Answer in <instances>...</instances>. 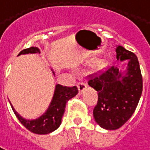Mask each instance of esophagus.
<instances>
[{
    "instance_id": "1",
    "label": "esophagus",
    "mask_w": 150,
    "mask_h": 150,
    "mask_svg": "<svg viewBox=\"0 0 150 150\" xmlns=\"http://www.w3.org/2000/svg\"><path fill=\"white\" fill-rule=\"evenodd\" d=\"M77 87H78L79 94H82V93L86 90V88H87V84H86L85 83H83V82H81V83H79L78 85H77Z\"/></svg>"
}]
</instances>
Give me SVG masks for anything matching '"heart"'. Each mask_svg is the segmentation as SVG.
<instances>
[{"label": "heart", "instance_id": "b5f03b06", "mask_svg": "<svg viewBox=\"0 0 150 150\" xmlns=\"http://www.w3.org/2000/svg\"><path fill=\"white\" fill-rule=\"evenodd\" d=\"M106 66H107V62H105L104 60H99V61L96 62L95 68H96V70H97V71H101V70L105 68Z\"/></svg>", "mask_w": 150, "mask_h": 150}]
</instances>
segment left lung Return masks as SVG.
Segmentation results:
<instances>
[{"mask_svg": "<svg viewBox=\"0 0 150 150\" xmlns=\"http://www.w3.org/2000/svg\"><path fill=\"white\" fill-rule=\"evenodd\" d=\"M116 52L117 60L128 61L125 71L112 67L88 81V85L98 91L95 120L107 130L119 129L128 121L135 112L143 88L137 57L121 46L116 47Z\"/></svg>", "mask_w": 150, "mask_h": 150, "instance_id": "1", "label": "left lung"}]
</instances>
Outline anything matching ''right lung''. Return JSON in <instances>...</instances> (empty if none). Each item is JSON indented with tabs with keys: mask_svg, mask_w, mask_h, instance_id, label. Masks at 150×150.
I'll return each mask as SVG.
<instances>
[{
	"mask_svg": "<svg viewBox=\"0 0 150 150\" xmlns=\"http://www.w3.org/2000/svg\"><path fill=\"white\" fill-rule=\"evenodd\" d=\"M40 54V50L38 47H30L28 49L21 50L18 54ZM54 75V72L53 71ZM78 94V88L76 87H63L62 85L57 84L54 88V92L53 96L51 102L47 110L43 113L38 118L34 120H26L19 115L17 111L15 110L13 106L11 105L12 109L18 117L19 121L30 132L36 134H48L54 132L59 128L62 123V117L64 114L66 104L71 98Z\"/></svg>",
	"mask_w": 150,
	"mask_h": 150,
	"instance_id": "right-lung-1",
	"label": "right lung"
}]
</instances>
